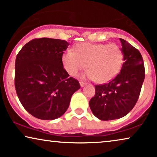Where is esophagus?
Wrapping results in <instances>:
<instances>
[{
	"mask_svg": "<svg viewBox=\"0 0 157 157\" xmlns=\"http://www.w3.org/2000/svg\"><path fill=\"white\" fill-rule=\"evenodd\" d=\"M86 84V83L85 82H83V81H80V85L81 87H83Z\"/></svg>",
	"mask_w": 157,
	"mask_h": 157,
	"instance_id": "obj_1",
	"label": "esophagus"
}]
</instances>
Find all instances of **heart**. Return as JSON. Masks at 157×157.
I'll use <instances>...</instances> for the list:
<instances>
[{
  "mask_svg": "<svg viewBox=\"0 0 157 157\" xmlns=\"http://www.w3.org/2000/svg\"><path fill=\"white\" fill-rule=\"evenodd\" d=\"M64 69L72 76H76L85 67L86 76L98 83H107L119 74L124 63V53L115 44L81 43L73 51L62 55Z\"/></svg>",
  "mask_w": 157,
  "mask_h": 157,
  "instance_id": "obj_1",
  "label": "heart"
}]
</instances>
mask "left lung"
<instances>
[{"instance_id":"1","label":"left lung","mask_w":157,"mask_h":157,"mask_svg":"<svg viewBox=\"0 0 157 157\" xmlns=\"http://www.w3.org/2000/svg\"><path fill=\"white\" fill-rule=\"evenodd\" d=\"M124 53L121 71L109 83L96 85L95 96L90 100V109L103 121L126 116L137 102L145 77L140 52L125 40L119 38Z\"/></svg>"}]
</instances>
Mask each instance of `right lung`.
<instances>
[{
  "label": "right lung",
  "instance_id": "obj_1",
  "mask_svg": "<svg viewBox=\"0 0 157 157\" xmlns=\"http://www.w3.org/2000/svg\"><path fill=\"white\" fill-rule=\"evenodd\" d=\"M64 40L36 38L16 56L15 87L21 104L34 117L53 120L67 110L78 81L63 68L61 57L68 46Z\"/></svg>",
  "mask_w": 157,
  "mask_h": 157
}]
</instances>
